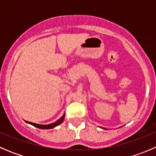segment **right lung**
Here are the masks:
<instances>
[{
  "label": "right lung",
  "mask_w": 156,
  "mask_h": 156,
  "mask_svg": "<svg viewBox=\"0 0 156 156\" xmlns=\"http://www.w3.org/2000/svg\"><path fill=\"white\" fill-rule=\"evenodd\" d=\"M64 118H65V115H62V117H61L60 119H59L58 121H56V122H55V123L50 124V125H37V124H34V123H32V122H27V123H29V124H31V125H32L33 126L37 127V128H40V129H50V128H53V127H55L56 126H58V125H60V124L62 123V122H63Z\"/></svg>",
  "instance_id": "obj_1"
}]
</instances>
